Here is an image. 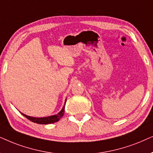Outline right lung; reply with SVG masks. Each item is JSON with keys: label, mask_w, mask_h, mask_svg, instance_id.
Returning a JSON list of instances; mask_svg holds the SVG:
<instances>
[{"label": "right lung", "mask_w": 153, "mask_h": 153, "mask_svg": "<svg viewBox=\"0 0 153 153\" xmlns=\"http://www.w3.org/2000/svg\"><path fill=\"white\" fill-rule=\"evenodd\" d=\"M66 99L65 100V103L63 106L62 109L61 110L60 112H59L57 114L54 115L48 116V117H31V116L26 115L25 114L21 113L24 117H26L27 119L29 120L33 123H35L37 124H40V125H48V124H52L56 122H58L61 118L62 117V116L64 114V108H65V105H66Z\"/></svg>", "instance_id": "1"}]
</instances>
